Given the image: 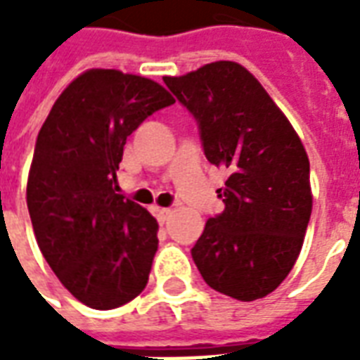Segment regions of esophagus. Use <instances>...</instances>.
I'll list each match as a JSON object with an SVG mask.
<instances>
[{"mask_svg": "<svg viewBox=\"0 0 360 360\" xmlns=\"http://www.w3.org/2000/svg\"><path fill=\"white\" fill-rule=\"evenodd\" d=\"M154 212H156V218L160 224H165V219L172 216V210H169V208H154Z\"/></svg>", "mask_w": 360, "mask_h": 360, "instance_id": "obj_1", "label": "esophagus"}]
</instances>
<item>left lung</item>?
Instances as JSON below:
<instances>
[{
	"label": "left lung",
	"mask_w": 360,
	"mask_h": 360,
	"mask_svg": "<svg viewBox=\"0 0 360 360\" xmlns=\"http://www.w3.org/2000/svg\"><path fill=\"white\" fill-rule=\"evenodd\" d=\"M195 117L206 160L226 167L218 198L191 250L204 281L237 301L271 293L287 278L307 233L312 195L301 139L262 84L239 63L216 61L164 77Z\"/></svg>",
	"instance_id": "8db88e82"
}]
</instances>
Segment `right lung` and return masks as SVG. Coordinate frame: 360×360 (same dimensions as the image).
I'll return each instance as SVG.
<instances>
[{"mask_svg": "<svg viewBox=\"0 0 360 360\" xmlns=\"http://www.w3.org/2000/svg\"><path fill=\"white\" fill-rule=\"evenodd\" d=\"M173 102L150 79L90 69L63 90L38 133L27 185L36 241L90 309H117L148 283L158 221L119 195L115 172L127 136Z\"/></svg>", "mask_w": 360, "mask_h": 360, "instance_id": "obj_1", "label": "right lung"}]
</instances>
